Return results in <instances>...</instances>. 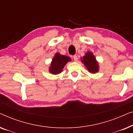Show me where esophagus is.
<instances>
[{"label": "esophagus", "instance_id": "34e87169", "mask_svg": "<svg viewBox=\"0 0 133 133\" xmlns=\"http://www.w3.org/2000/svg\"><path fill=\"white\" fill-rule=\"evenodd\" d=\"M73 59L74 61H77L78 60V58H77V56L76 55H74L73 56Z\"/></svg>", "mask_w": 133, "mask_h": 133}]
</instances>
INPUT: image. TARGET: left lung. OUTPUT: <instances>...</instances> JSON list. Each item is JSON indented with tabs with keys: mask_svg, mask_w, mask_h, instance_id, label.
Segmentation results:
<instances>
[{
	"mask_svg": "<svg viewBox=\"0 0 133 133\" xmlns=\"http://www.w3.org/2000/svg\"><path fill=\"white\" fill-rule=\"evenodd\" d=\"M82 61L90 72L92 73H95L98 71V70H99L98 63L96 61L95 57L91 52H87L85 56L83 57Z\"/></svg>",
	"mask_w": 133,
	"mask_h": 133,
	"instance_id": "8db88e82",
	"label": "left lung"
}]
</instances>
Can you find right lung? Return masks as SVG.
Masks as SVG:
<instances>
[{"label":"right lung","instance_id":"1","mask_svg":"<svg viewBox=\"0 0 133 133\" xmlns=\"http://www.w3.org/2000/svg\"><path fill=\"white\" fill-rule=\"evenodd\" d=\"M69 61H71V59L68 56L61 55L59 53L56 54L51 65L50 72L54 74L61 73L65 64Z\"/></svg>","mask_w":133,"mask_h":133}]
</instances>
